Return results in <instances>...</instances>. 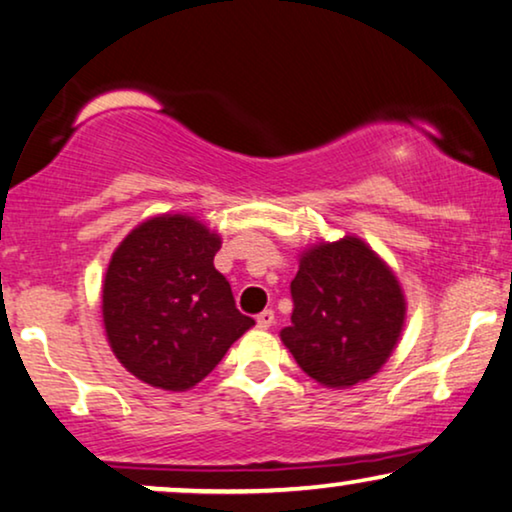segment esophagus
Listing matches in <instances>:
<instances>
[{
  "label": "esophagus",
  "mask_w": 512,
  "mask_h": 512,
  "mask_svg": "<svg viewBox=\"0 0 512 512\" xmlns=\"http://www.w3.org/2000/svg\"><path fill=\"white\" fill-rule=\"evenodd\" d=\"M274 323V312L271 309H264V312L257 314V326L260 328H269Z\"/></svg>",
  "instance_id": "34e87169"
}]
</instances>
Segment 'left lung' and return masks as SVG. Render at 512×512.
<instances>
[{
  "mask_svg": "<svg viewBox=\"0 0 512 512\" xmlns=\"http://www.w3.org/2000/svg\"><path fill=\"white\" fill-rule=\"evenodd\" d=\"M290 295L293 316L281 340L297 366L326 387H352L371 378L404 326L399 281L354 236L304 252Z\"/></svg>",
  "mask_w": 512,
  "mask_h": 512,
  "instance_id": "1",
  "label": "left lung"
}]
</instances>
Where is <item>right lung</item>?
<instances>
[{
	"label": "right lung",
	"instance_id": "1",
	"mask_svg": "<svg viewBox=\"0 0 512 512\" xmlns=\"http://www.w3.org/2000/svg\"><path fill=\"white\" fill-rule=\"evenodd\" d=\"M219 236L193 217H153L113 252L103 323L115 357L139 380L189 390L255 326L215 269Z\"/></svg>",
	"mask_w": 512,
	"mask_h": 512
}]
</instances>
